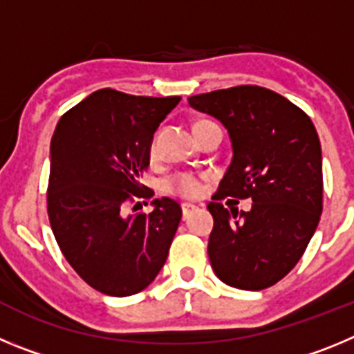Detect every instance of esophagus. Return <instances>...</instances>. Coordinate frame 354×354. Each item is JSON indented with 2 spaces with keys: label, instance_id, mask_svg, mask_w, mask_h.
Masks as SVG:
<instances>
[{
  "label": "esophagus",
  "instance_id": "1",
  "mask_svg": "<svg viewBox=\"0 0 354 354\" xmlns=\"http://www.w3.org/2000/svg\"><path fill=\"white\" fill-rule=\"evenodd\" d=\"M196 205H193V204H183V218L184 220H187V218H189V216L193 214V212L196 211Z\"/></svg>",
  "mask_w": 354,
  "mask_h": 354
}]
</instances>
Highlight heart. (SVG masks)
<instances>
[{
  "label": "heart",
  "mask_w": 354,
  "mask_h": 354,
  "mask_svg": "<svg viewBox=\"0 0 354 354\" xmlns=\"http://www.w3.org/2000/svg\"><path fill=\"white\" fill-rule=\"evenodd\" d=\"M158 150H159L158 138H154L152 142H150V147H149L150 158L152 159L158 158ZM168 187H170V192L177 193V195L184 196V198H198V196L204 193V180H202V177H198V175L180 174L170 180Z\"/></svg>",
  "instance_id": "b5f03b06"
}]
</instances>
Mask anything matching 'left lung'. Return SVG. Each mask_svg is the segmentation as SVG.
<instances>
[{"instance_id":"obj_1","label":"left lung","mask_w":354,"mask_h":354,"mask_svg":"<svg viewBox=\"0 0 354 354\" xmlns=\"http://www.w3.org/2000/svg\"><path fill=\"white\" fill-rule=\"evenodd\" d=\"M220 120L232 161L207 205L214 218L209 261L230 287L261 290L298 264L323 212V158L308 115L262 86H234L187 99ZM225 196L252 198L248 213L228 212Z\"/></svg>"}]
</instances>
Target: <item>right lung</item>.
I'll list each match as a JSON object with an SVG mask.
<instances>
[{
  "mask_svg": "<svg viewBox=\"0 0 354 354\" xmlns=\"http://www.w3.org/2000/svg\"><path fill=\"white\" fill-rule=\"evenodd\" d=\"M179 101L102 88L56 126L49 221L68 264L99 292L117 298L140 292L167 262L180 205L162 196L150 202L149 214H129L127 207L134 196L154 195L143 193L140 175L149 167L156 129Z\"/></svg>",
  "mask_w": 354,
  "mask_h": 354,
  "instance_id": "right-lung-1",
  "label": "right lung"
}]
</instances>
